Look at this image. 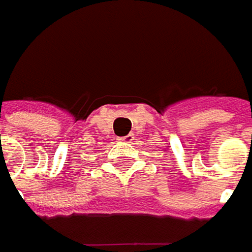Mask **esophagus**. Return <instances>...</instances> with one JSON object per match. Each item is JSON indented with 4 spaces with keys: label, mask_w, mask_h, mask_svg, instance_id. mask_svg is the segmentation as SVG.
<instances>
[{
    "label": "esophagus",
    "mask_w": 252,
    "mask_h": 252,
    "mask_svg": "<svg viewBox=\"0 0 252 252\" xmlns=\"http://www.w3.org/2000/svg\"><path fill=\"white\" fill-rule=\"evenodd\" d=\"M134 138V134H128L126 136H120V138H117V141L118 142H132Z\"/></svg>",
    "instance_id": "34e87169"
}]
</instances>
